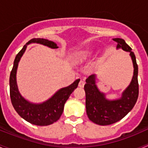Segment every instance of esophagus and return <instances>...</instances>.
<instances>
[{
	"label": "esophagus",
	"mask_w": 148,
	"mask_h": 148,
	"mask_svg": "<svg viewBox=\"0 0 148 148\" xmlns=\"http://www.w3.org/2000/svg\"><path fill=\"white\" fill-rule=\"evenodd\" d=\"M84 84H85V80H84V78H82L79 82V84H78V86L80 87H83L84 85Z\"/></svg>",
	"instance_id": "obj_1"
}]
</instances>
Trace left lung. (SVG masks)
I'll use <instances>...</instances> for the list:
<instances>
[{"label":"left lung","instance_id":"left-lung-1","mask_svg":"<svg viewBox=\"0 0 148 148\" xmlns=\"http://www.w3.org/2000/svg\"><path fill=\"white\" fill-rule=\"evenodd\" d=\"M118 43L117 48L130 52L134 72L131 83L123 92L121 99L107 100L104 94L99 92L95 85V75H91L86 79V111L89 119L99 125H109L123 119L133 108L138 97V65L135 54L124 39L113 38Z\"/></svg>","mask_w":148,"mask_h":148}]
</instances>
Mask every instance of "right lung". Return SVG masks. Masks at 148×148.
Masks as SVG:
<instances>
[{"label": "right lung", "instance_id": "obj_1", "mask_svg": "<svg viewBox=\"0 0 148 148\" xmlns=\"http://www.w3.org/2000/svg\"><path fill=\"white\" fill-rule=\"evenodd\" d=\"M30 43H38L49 47L56 49V43L43 38H32L23 46L21 50L17 54L14 61L12 70L10 77V92L13 108L18 115L32 125L47 126L58 121L64 110V104L73 90L77 88L80 79H77L68 87L61 88L53 97L42 104H35L29 102L19 93L16 84V71L18 62L23 56L27 45Z\"/></svg>", "mask_w": 148, "mask_h": 148}]
</instances>
